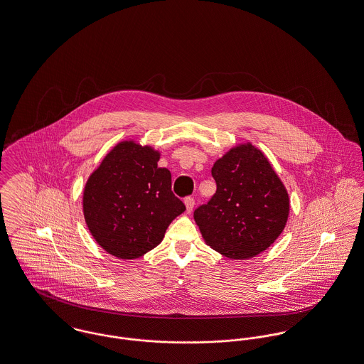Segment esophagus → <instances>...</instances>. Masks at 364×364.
<instances>
[{
    "mask_svg": "<svg viewBox=\"0 0 364 364\" xmlns=\"http://www.w3.org/2000/svg\"><path fill=\"white\" fill-rule=\"evenodd\" d=\"M184 203H186V208H187V213H191L193 210V206H195V199L188 196L184 199Z\"/></svg>",
    "mask_w": 364,
    "mask_h": 364,
    "instance_id": "obj_1",
    "label": "esophagus"
}]
</instances>
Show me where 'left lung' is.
Returning <instances> with one entry per match:
<instances>
[{"label":"left lung","instance_id":"obj_1","mask_svg":"<svg viewBox=\"0 0 364 364\" xmlns=\"http://www.w3.org/2000/svg\"><path fill=\"white\" fill-rule=\"evenodd\" d=\"M217 190L193 212L206 243L223 256L246 259L268 249L284 230L289 195L268 159L237 146L212 168Z\"/></svg>","mask_w":364,"mask_h":364}]
</instances>
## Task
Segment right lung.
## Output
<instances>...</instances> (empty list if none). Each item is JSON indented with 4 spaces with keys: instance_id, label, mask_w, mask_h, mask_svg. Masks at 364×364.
<instances>
[{
    "instance_id": "obj_1",
    "label": "right lung",
    "mask_w": 364,
    "mask_h": 364,
    "mask_svg": "<svg viewBox=\"0 0 364 364\" xmlns=\"http://www.w3.org/2000/svg\"><path fill=\"white\" fill-rule=\"evenodd\" d=\"M158 161L159 152L151 147L122 141L86 181V225L112 256L132 259L146 255L186 210L171 193V171L158 168Z\"/></svg>"
}]
</instances>
